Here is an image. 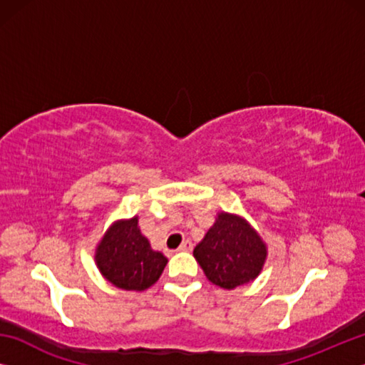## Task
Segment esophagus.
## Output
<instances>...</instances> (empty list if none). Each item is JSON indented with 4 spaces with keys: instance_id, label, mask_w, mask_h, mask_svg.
<instances>
[{
    "instance_id": "34e87169",
    "label": "esophagus",
    "mask_w": 365,
    "mask_h": 365,
    "mask_svg": "<svg viewBox=\"0 0 365 365\" xmlns=\"http://www.w3.org/2000/svg\"><path fill=\"white\" fill-rule=\"evenodd\" d=\"M191 250H193V243H191L190 240H183L180 248H178V251H191Z\"/></svg>"
}]
</instances>
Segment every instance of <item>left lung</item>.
I'll use <instances>...</instances> for the list:
<instances>
[{
  "label": "left lung",
  "mask_w": 365,
  "mask_h": 365,
  "mask_svg": "<svg viewBox=\"0 0 365 365\" xmlns=\"http://www.w3.org/2000/svg\"><path fill=\"white\" fill-rule=\"evenodd\" d=\"M193 256L209 282L235 289L257 279L267 259V245L242 215L220 211Z\"/></svg>",
  "instance_id": "8db88e82"
}]
</instances>
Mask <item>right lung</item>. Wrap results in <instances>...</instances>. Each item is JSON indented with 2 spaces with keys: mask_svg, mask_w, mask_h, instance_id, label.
I'll return each mask as SVG.
<instances>
[{
  "mask_svg": "<svg viewBox=\"0 0 365 365\" xmlns=\"http://www.w3.org/2000/svg\"><path fill=\"white\" fill-rule=\"evenodd\" d=\"M98 270L114 287L145 292L163 275L168 257L154 251L138 227V215L119 219L104 232L95 250Z\"/></svg>",
  "mask_w": 365,
  "mask_h": 365,
  "instance_id": "1",
  "label": "right lung"
}]
</instances>
